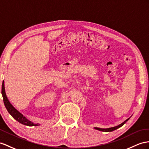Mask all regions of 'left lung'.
Wrapping results in <instances>:
<instances>
[{
	"instance_id": "left-lung-1",
	"label": "left lung",
	"mask_w": 149,
	"mask_h": 149,
	"mask_svg": "<svg viewBox=\"0 0 149 149\" xmlns=\"http://www.w3.org/2000/svg\"><path fill=\"white\" fill-rule=\"evenodd\" d=\"M128 120H129V118H128V119H127V120H125L124 122H123V123H122L121 124L119 125L118 126H116V127H113V128H107V129H101V128H96V129L98 130H100V131H104V132H112V131H113V130H115L118 129V128H120V127H122V126H123V125L126 123V122H127Z\"/></svg>"
}]
</instances>
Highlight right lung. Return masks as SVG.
<instances>
[{"label": "right lung", "instance_id": "add662e5", "mask_svg": "<svg viewBox=\"0 0 149 149\" xmlns=\"http://www.w3.org/2000/svg\"><path fill=\"white\" fill-rule=\"evenodd\" d=\"M2 94L3 97V102H4V105L6 106L7 110L15 120L17 121L18 122H19L20 123L23 124L24 125L38 126V125H39L38 123L35 124L34 123H33V122L29 121L28 119H26V118L22 115L21 113H20L17 111V110L15 109L13 106V105L10 103V102L9 101L8 99H7L6 96V92H5V87H4V82L3 81L2 82Z\"/></svg>", "mask_w": 149, "mask_h": 149}]
</instances>
